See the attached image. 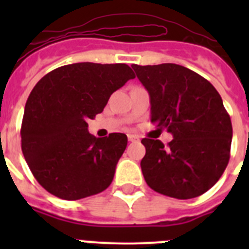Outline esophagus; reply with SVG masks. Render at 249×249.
Wrapping results in <instances>:
<instances>
[{"mask_svg": "<svg viewBox=\"0 0 249 249\" xmlns=\"http://www.w3.org/2000/svg\"><path fill=\"white\" fill-rule=\"evenodd\" d=\"M138 140H140V138H138L137 136L128 135V141H129V142H136V141H138Z\"/></svg>", "mask_w": 249, "mask_h": 249, "instance_id": "1", "label": "esophagus"}]
</instances>
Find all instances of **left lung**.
I'll use <instances>...</instances> for the list:
<instances>
[{
	"label": "left lung",
	"mask_w": 249,
	"mask_h": 249,
	"mask_svg": "<svg viewBox=\"0 0 249 249\" xmlns=\"http://www.w3.org/2000/svg\"><path fill=\"white\" fill-rule=\"evenodd\" d=\"M148 91L151 122L173 140L143 138L141 168L147 184L160 195L190 199L215 184L230 160L232 123L217 89L190 68L175 63L133 65Z\"/></svg>",
	"instance_id": "left-lung-1"
}]
</instances>
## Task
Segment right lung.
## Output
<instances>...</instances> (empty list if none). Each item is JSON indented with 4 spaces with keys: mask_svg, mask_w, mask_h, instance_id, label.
I'll use <instances>...</instances> for the list:
<instances>
[{
    "mask_svg": "<svg viewBox=\"0 0 249 249\" xmlns=\"http://www.w3.org/2000/svg\"><path fill=\"white\" fill-rule=\"evenodd\" d=\"M132 78L135 73L124 63L81 62L56 68L37 82L26 102L21 147L47 192L76 201L111 184L127 136L94 137L87 120L101 113L111 94Z\"/></svg>",
    "mask_w": 249,
    "mask_h": 249,
    "instance_id": "1",
    "label": "right lung"
}]
</instances>
